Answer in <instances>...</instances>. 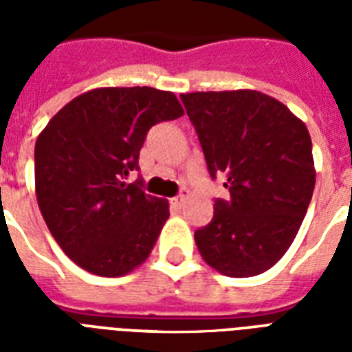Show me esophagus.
Wrapping results in <instances>:
<instances>
[{
  "label": "esophagus",
  "mask_w": 352,
  "mask_h": 352,
  "mask_svg": "<svg viewBox=\"0 0 352 352\" xmlns=\"http://www.w3.org/2000/svg\"><path fill=\"white\" fill-rule=\"evenodd\" d=\"M184 203H186V195H182V193H179V195H175L173 199H170V204L171 208H182L184 206Z\"/></svg>",
  "instance_id": "1"
}]
</instances>
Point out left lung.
Instances as JSON below:
<instances>
[{"instance_id": "8db88e82", "label": "left lung", "mask_w": 352, "mask_h": 352, "mask_svg": "<svg viewBox=\"0 0 352 352\" xmlns=\"http://www.w3.org/2000/svg\"><path fill=\"white\" fill-rule=\"evenodd\" d=\"M212 179L225 177L230 199L195 230L210 267L230 278L265 272L283 257L314 192L312 142L289 107L259 91L181 95Z\"/></svg>"}]
</instances>
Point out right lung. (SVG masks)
Masks as SVG:
<instances>
[{"label": "right lung", "mask_w": 352, "mask_h": 352, "mask_svg": "<svg viewBox=\"0 0 352 352\" xmlns=\"http://www.w3.org/2000/svg\"><path fill=\"white\" fill-rule=\"evenodd\" d=\"M170 91L102 87L51 118L34 148L36 197L65 254L96 276L117 278L146 261L170 215L144 193L138 155L155 124L182 117Z\"/></svg>", "instance_id": "1"}]
</instances>
